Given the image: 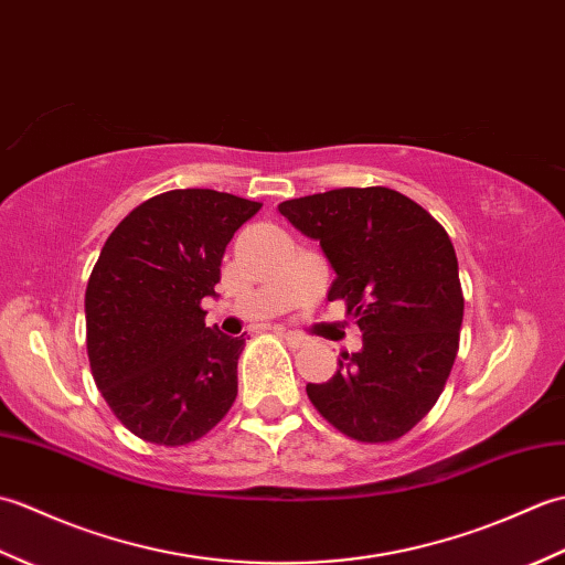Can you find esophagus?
Segmentation results:
<instances>
[{"instance_id":"obj_1","label":"esophagus","mask_w":565,"mask_h":565,"mask_svg":"<svg viewBox=\"0 0 565 565\" xmlns=\"http://www.w3.org/2000/svg\"><path fill=\"white\" fill-rule=\"evenodd\" d=\"M284 340H286V342H289L291 347H296V350H298V347H303V344H308V338H303V334H301V332H291V330H286V332H284Z\"/></svg>"}]
</instances>
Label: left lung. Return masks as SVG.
<instances>
[{
    "label": "left lung",
    "mask_w": 565,
    "mask_h": 565,
    "mask_svg": "<svg viewBox=\"0 0 565 565\" xmlns=\"http://www.w3.org/2000/svg\"><path fill=\"white\" fill-rule=\"evenodd\" d=\"M279 213L320 239L338 274L328 301H344L362 330L338 374L308 383L310 403L350 439H401L435 407L459 352L463 294L447 231L388 186L332 189Z\"/></svg>",
    "instance_id": "obj_1"
}]
</instances>
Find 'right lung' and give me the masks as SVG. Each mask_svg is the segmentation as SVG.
<instances>
[{
  "instance_id": "obj_1",
  "label": "right lung",
  "mask_w": 565,
  "mask_h": 565,
  "mask_svg": "<svg viewBox=\"0 0 565 565\" xmlns=\"http://www.w3.org/2000/svg\"><path fill=\"white\" fill-rule=\"evenodd\" d=\"M259 201L174 189L116 225L94 264L84 313L92 376L111 413L160 447L201 439L231 411L245 340L206 328L235 231Z\"/></svg>"
}]
</instances>
